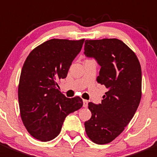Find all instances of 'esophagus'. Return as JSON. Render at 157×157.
<instances>
[{
	"mask_svg": "<svg viewBox=\"0 0 157 157\" xmlns=\"http://www.w3.org/2000/svg\"><path fill=\"white\" fill-rule=\"evenodd\" d=\"M83 107H87L88 106V101L86 100H83Z\"/></svg>",
	"mask_w": 157,
	"mask_h": 157,
	"instance_id": "34e87169",
	"label": "esophagus"
}]
</instances>
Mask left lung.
Returning <instances> with one entry per match:
<instances>
[{
    "label": "left lung",
    "instance_id": "obj_1",
    "mask_svg": "<svg viewBox=\"0 0 157 157\" xmlns=\"http://www.w3.org/2000/svg\"><path fill=\"white\" fill-rule=\"evenodd\" d=\"M84 54L100 65L97 83L108 91L101 103L90 102L92 116L84 123L91 141L109 144L119 136L134 116L142 96V72L136 54L117 38L86 40Z\"/></svg>",
    "mask_w": 157,
    "mask_h": 157
}]
</instances>
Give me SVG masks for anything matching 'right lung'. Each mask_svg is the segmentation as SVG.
Returning a JSON list of instances; mask_svg holds the SVG:
<instances>
[{
    "mask_svg": "<svg viewBox=\"0 0 157 157\" xmlns=\"http://www.w3.org/2000/svg\"><path fill=\"white\" fill-rule=\"evenodd\" d=\"M85 39H51L32 50L18 84L21 120L35 139L47 142L58 136L65 118L83 106L80 97L67 98L59 90Z\"/></svg>",
    "mask_w": 157,
    "mask_h": 157,
    "instance_id": "obj_1",
    "label": "right lung"
}]
</instances>
